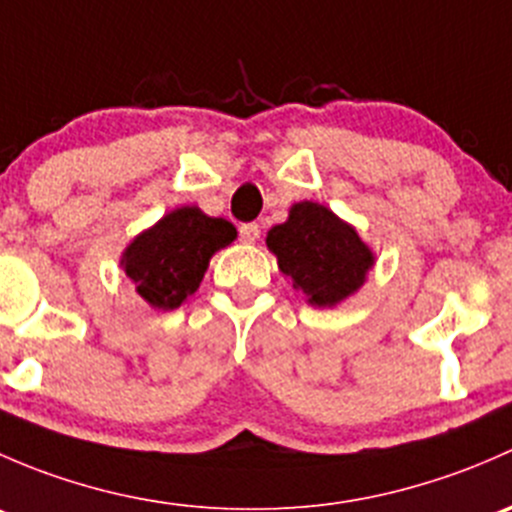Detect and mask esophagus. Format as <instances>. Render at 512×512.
Listing matches in <instances>:
<instances>
[{"instance_id": "esophagus-1", "label": "esophagus", "mask_w": 512, "mask_h": 512, "mask_svg": "<svg viewBox=\"0 0 512 512\" xmlns=\"http://www.w3.org/2000/svg\"><path fill=\"white\" fill-rule=\"evenodd\" d=\"M240 240L242 242H257V240H260V225H257V223L240 225Z\"/></svg>"}]
</instances>
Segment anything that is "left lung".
<instances>
[{"label": "left lung", "instance_id": "8db88e82", "mask_svg": "<svg viewBox=\"0 0 512 512\" xmlns=\"http://www.w3.org/2000/svg\"><path fill=\"white\" fill-rule=\"evenodd\" d=\"M267 247L292 287L317 307H332L356 292L374 265V255L352 225L319 203H297L289 220L267 232Z\"/></svg>", "mask_w": 512, "mask_h": 512}]
</instances>
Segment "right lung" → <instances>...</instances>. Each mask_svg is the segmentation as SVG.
I'll list each match as a JSON object with an SVG mask.
<instances>
[{"instance_id":"obj_1","label":"right lung","mask_w":512,"mask_h":512,"mask_svg":"<svg viewBox=\"0 0 512 512\" xmlns=\"http://www.w3.org/2000/svg\"><path fill=\"white\" fill-rule=\"evenodd\" d=\"M237 230L198 208H178L128 245L123 267L136 292L158 309H175L198 292L208 262Z\"/></svg>"}]
</instances>
